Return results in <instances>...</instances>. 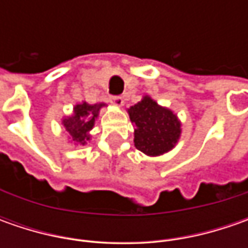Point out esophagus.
Segmentation results:
<instances>
[{"label":"esophagus","instance_id":"esophagus-1","mask_svg":"<svg viewBox=\"0 0 248 248\" xmlns=\"http://www.w3.org/2000/svg\"><path fill=\"white\" fill-rule=\"evenodd\" d=\"M111 103H113L114 106L120 108V106H123V105H124V99H123L121 96H113V98H111Z\"/></svg>","mask_w":248,"mask_h":248}]
</instances>
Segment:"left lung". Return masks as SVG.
I'll return each instance as SVG.
<instances>
[{
  "label": "left lung",
  "mask_w": 248,
  "mask_h": 248,
  "mask_svg": "<svg viewBox=\"0 0 248 248\" xmlns=\"http://www.w3.org/2000/svg\"><path fill=\"white\" fill-rule=\"evenodd\" d=\"M131 121L135 124V148L148 156H160L174 148L181 137V123L174 111L160 106L150 96L128 109Z\"/></svg>",
  "instance_id": "left-lung-1"
}]
</instances>
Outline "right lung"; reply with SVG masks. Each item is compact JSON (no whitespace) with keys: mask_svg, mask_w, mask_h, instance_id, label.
<instances>
[{"mask_svg":"<svg viewBox=\"0 0 248 248\" xmlns=\"http://www.w3.org/2000/svg\"><path fill=\"white\" fill-rule=\"evenodd\" d=\"M103 106L105 103L88 105L87 102H82L74 106V113L70 117L62 120V124L76 145H85L87 140H90V131L95 124L100 108Z\"/></svg>","mask_w":248,"mask_h":248,"instance_id":"add662e5","label":"right lung"}]
</instances>
